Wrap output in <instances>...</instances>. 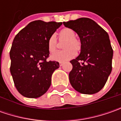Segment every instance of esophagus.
<instances>
[{
    "label": "esophagus",
    "instance_id": "obj_1",
    "mask_svg": "<svg viewBox=\"0 0 121 121\" xmlns=\"http://www.w3.org/2000/svg\"><path fill=\"white\" fill-rule=\"evenodd\" d=\"M63 65H64V64H63V63H59V65H60V67H62V66H63Z\"/></svg>",
    "mask_w": 121,
    "mask_h": 121
}]
</instances>
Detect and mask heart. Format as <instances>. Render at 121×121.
<instances>
[{"label":"heart","instance_id":"heart-1","mask_svg":"<svg viewBox=\"0 0 121 121\" xmlns=\"http://www.w3.org/2000/svg\"><path fill=\"white\" fill-rule=\"evenodd\" d=\"M75 32L71 28H64L59 33L60 42H65L63 44L65 50L57 52L51 55L50 58L54 61L64 63L75 57V52L81 50L80 41L75 38ZM58 46L56 38L54 35L50 36L48 40V49L50 53L54 52Z\"/></svg>","mask_w":121,"mask_h":121}]
</instances>
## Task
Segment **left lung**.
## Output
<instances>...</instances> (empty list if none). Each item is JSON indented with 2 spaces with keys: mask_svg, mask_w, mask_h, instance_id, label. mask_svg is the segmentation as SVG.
Listing matches in <instances>:
<instances>
[{
  "mask_svg": "<svg viewBox=\"0 0 121 121\" xmlns=\"http://www.w3.org/2000/svg\"><path fill=\"white\" fill-rule=\"evenodd\" d=\"M63 24L77 33L81 44L79 55L70 61L73 65L69 75L70 83L81 94H95L103 88L112 71L113 50L108 34L89 18Z\"/></svg>",
  "mask_w": 121,
  "mask_h": 121,
  "instance_id": "left-lung-1",
  "label": "left lung"
}]
</instances>
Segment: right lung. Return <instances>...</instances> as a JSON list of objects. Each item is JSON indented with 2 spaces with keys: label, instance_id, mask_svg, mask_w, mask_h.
<instances>
[{
  "label": "right lung",
  "instance_id": "1",
  "mask_svg": "<svg viewBox=\"0 0 121 121\" xmlns=\"http://www.w3.org/2000/svg\"><path fill=\"white\" fill-rule=\"evenodd\" d=\"M61 22L32 21L15 37L10 50V71L17 91L26 98H39L51 85L56 61H47L48 40Z\"/></svg>",
  "mask_w": 121,
  "mask_h": 121
}]
</instances>
